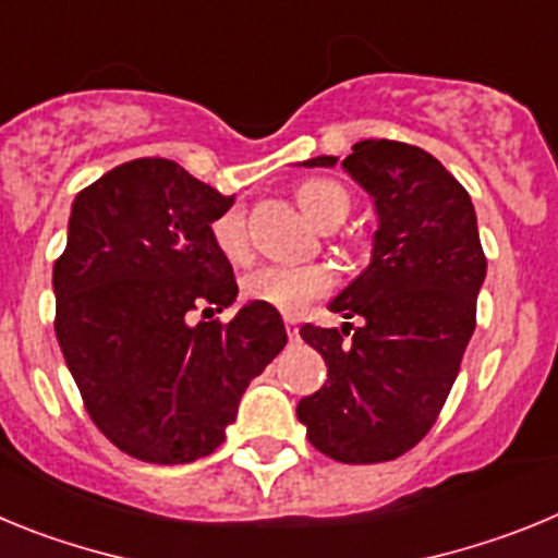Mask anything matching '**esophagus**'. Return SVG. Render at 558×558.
<instances>
[{
	"mask_svg": "<svg viewBox=\"0 0 558 558\" xmlns=\"http://www.w3.org/2000/svg\"><path fill=\"white\" fill-rule=\"evenodd\" d=\"M283 323H286V330H289V336H291V339H294V336H298V316L286 314Z\"/></svg>",
	"mask_w": 558,
	"mask_h": 558,
	"instance_id": "obj_1",
	"label": "esophagus"
}]
</instances>
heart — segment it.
Listing matches in <instances>:
<instances>
[{"label": "heart", "instance_id": "b5f03b06", "mask_svg": "<svg viewBox=\"0 0 558 558\" xmlns=\"http://www.w3.org/2000/svg\"><path fill=\"white\" fill-rule=\"evenodd\" d=\"M298 203L305 210V217L314 219L319 228H333L348 217L350 194L336 180L314 178L298 185ZM210 242L230 264H247L253 255L247 230V214L239 205L217 214L210 222ZM336 278L325 264H264L244 275L242 291L253 303L272 305L283 314H303L314 300L328 298L333 291Z\"/></svg>", "mask_w": 558, "mask_h": 558}]
</instances>
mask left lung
Instances as JSON below:
<instances>
[{"mask_svg": "<svg viewBox=\"0 0 558 558\" xmlns=\"http://www.w3.org/2000/svg\"><path fill=\"white\" fill-rule=\"evenodd\" d=\"M319 155L305 167H333ZM375 197L369 267L330 303L353 328L303 325L328 380L298 403L319 453L378 464L409 453L434 428L475 330L486 275L475 208L434 155L403 142H359L341 160Z\"/></svg>", "mask_w": 558, "mask_h": 558, "instance_id": "obj_1", "label": "left lung"}]
</instances>
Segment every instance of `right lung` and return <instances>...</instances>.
I'll return each mask as SVG.
<instances>
[{"instance_id":"1","label":"right lung","mask_w":558,"mask_h":558,"mask_svg":"<svg viewBox=\"0 0 558 558\" xmlns=\"http://www.w3.org/2000/svg\"><path fill=\"white\" fill-rule=\"evenodd\" d=\"M230 205L167 158L110 169L72 205L52 269L54 336L94 425L138 461L214 453L250 380L286 344L272 305L205 323L239 294L210 242V222Z\"/></svg>"}]
</instances>
